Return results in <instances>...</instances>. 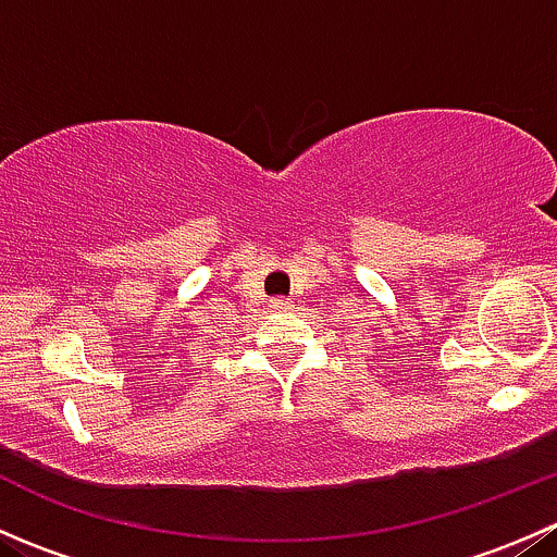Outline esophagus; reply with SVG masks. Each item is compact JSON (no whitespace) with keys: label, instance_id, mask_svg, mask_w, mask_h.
Masks as SVG:
<instances>
[{"label":"esophagus","instance_id":"obj_1","mask_svg":"<svg viewBox=\"0 0 557 557\" xmlns=\"http://www.w3.org/2000/svg\"><path fill=\"white\" fill-rule=\"evenodd\" d=\"M272 310H277V312L290 310V301L288 299H272Z\"/></svg>","mask_w":557,"mask_h":557}]
</instances>
